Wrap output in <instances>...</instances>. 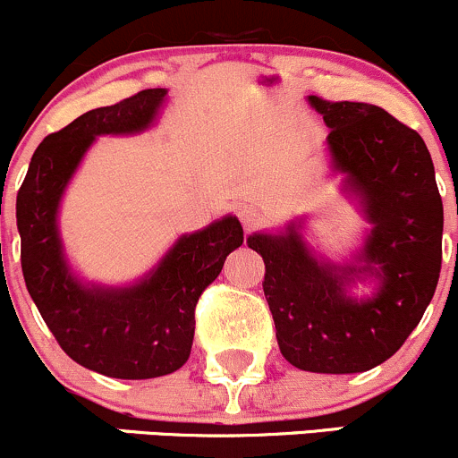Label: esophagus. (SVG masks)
Wrapping results in <instances>:
<instances>
[{
    "label": "esophagus",
    "instance_id": "obj_1",
    "mask_svg": "<svg viewBox=\"0 0 458 458\" xmlns=\"http://www.w3.org/2000/svg\"><path fill=\"white\" fill-rule=\"evenodd\" d=\"M238 218H240V223L244 225V229L250 231L262 223L264 214H262V209L255 208V205H244V208H240V211H238Z\"/></svg>",
    "mask_w": 458,
    "mask_h": 458
}]
</instances>
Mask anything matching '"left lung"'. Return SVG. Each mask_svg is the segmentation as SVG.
<instances>
[{
	"instance_id": "left-lung-1",
	"label": "left lung",
	"mask_w": 458,
	"mask_h": 458,
	"mask_svg": "<svg viewBox=\"0 0 458 458\" xmlns=\"http://www.w3.org/2000/svg\"><path fill=\"white\" fill-rule=\"evenodd\" d=\"M329 129L327 148L345 188L360 196L371 233L358 267L321 262L290 223L247 240L264 259V294L284 358L303 371L358 373L397 352L424 317L441 270L444 205L420 132L367 102L308 96ZM376 276L373 298L346 286Z\"/></svg>"
}]
</instances>
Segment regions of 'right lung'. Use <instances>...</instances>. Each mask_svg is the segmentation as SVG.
<instances>
[{
	"label": "right lung",
	"mask_w": 458,
	"mask_h": 458,
	"mask_svg": "<svg viewBox=\"0 0 458 458\" xmlns=\"http://www.w3.org/2000/svg\"><path fill=\"white\" fill-rule=\"evenodd\" d=\"M165 93L144 89L47 135L17 194L23 279L43 321L72 360L122 380L168 376L188 362L199 297L244 242L240 220L225 216L181 235L135 286H87L72 273L56 225L63 191L98 135L146 131Z\"/></svg>",
	"instance_id": "right-lung-1"
}]
</instances>
